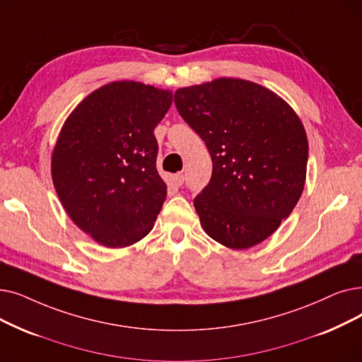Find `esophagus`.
<instances>
[{
    "mask_svg": "<svg viewBox=\"0 0 362 362\" xmlns=\"http://www.w3.org/2000/svg\"><path fill=\"white\" fill-rule=\"evenodd\" d=\"M183 182H185V175H182V173H179V175L175 176V183H176L177 186H182Z\"/></svg>",
    "mask_w": 362,
    "mask_h": 362,
    "instance_id": "1",
    "label": "esophagus"
}]
</instances>
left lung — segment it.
Segmentation results:
<instances>
[{"label": "left lung", "mask_w": 362, "mask_h": 362, "mask_svg": "<svg viewBox=\"0 0 362 362\" xmlns=\"http://www.w3.org/2000/svg\"><path fill=\"white\" fill-rule=\"evenodd\" d=\"M175 103L211 155V179L194 199L204 230L232 250L269 238L306 180L308 136L294 109L241 78L177 88Z\"/></svg>", "instance_id": "1"}]
</instances>
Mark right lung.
<instances>
[{
    "instance_id": "obj_1",
    "label": "right lung",
    "mask_w": 362,
    "mask_h": 362,
    "mask_svg": "<svg viewBox=\"0 0 362 362\" xmlns=\"http://www.w3.org/2000/svg\"><path fill=\"white\" fill-rule=\"evenodd\" d=\"M173 91L114 81L91 91L62 125L52 179L72 222L109 248L130 247L152 230L167 197L156 171L153 130Z\"/></svg>"
}]
</instances>
